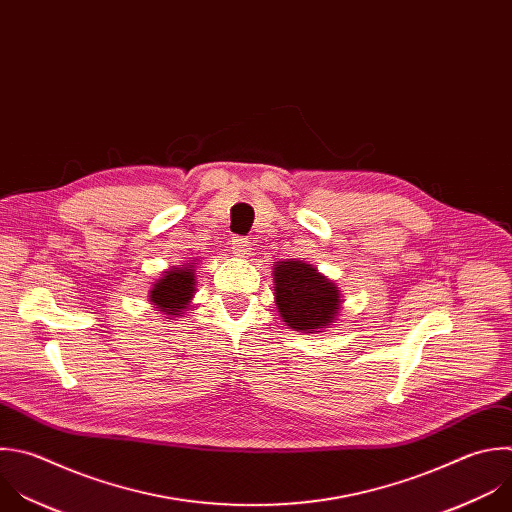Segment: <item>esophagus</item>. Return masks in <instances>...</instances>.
<instances>
[{"label":"esophagus","mask_w":512,"mask_h":512,"mask_svg":"<svg viewBox=\"0 0 512 512\" xmlns=\"http://www.w3.org/2000/svg\"><path fill=\"white\" fill-rule=\"evenodd\" d=\"M231 249L237 257H249L251 255V243L243 237H233L231 241Z\"/></svg>","instance_id":"esophagus-1"}]
</instances>
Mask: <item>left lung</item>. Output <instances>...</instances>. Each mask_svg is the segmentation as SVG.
Masks as SVG:
<instances>
[{
    "mask_svg": "<svg viewBox=\"0 0 512 512\" xmlns=\"http://www.w3.org/2000/svg\"><path fill=\"white\" fill-rule=\"evenodd\" d=\"M273 285L277 311L293 331L315 333L327 329L342 313V291L305 261H277L273 265Z\"/></svg>",
    "mask_w": 512,
    "mask_h": 512,
    "instance_id": "8db88e82",
    "label": "left lung"
}]
</instances>
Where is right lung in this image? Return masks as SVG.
Segmentation results:
<instances>
[{
    "label": "right lung",
    "instance_id": "obj_1",
    "mask_svg": "<svg viewBox=\"0 0 512 512\" xmlns=\"http://www.w3.org/2000/svg\"><path fill=\"white\" fill-rule=\"evenodd\" d=\"M195 269L197 263H183L162 271V275L152 281L148 301L154 311L166 317V321L183 317L193 307V297L197 293Z\"/></svg>",
    "mask_w": 512,
    "mask_h": 512
}]
</instances>
